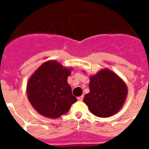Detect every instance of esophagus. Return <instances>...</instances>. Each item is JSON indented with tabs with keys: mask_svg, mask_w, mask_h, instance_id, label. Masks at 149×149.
<instances>
[{
	"mask_svg": "<svg viewBox=\"0 0 149 149\" xmlns=\"http://www.w3.org/2000/svg\"><path fill=\"white\" fill-rule=\"evenodd\" d=\"M83 99H84V95H82L80 96V97H77V100H78L79 101H82Z\"/></svg>",
	"mask_w": 149,
	"mask_h": 149,
	"instance_id": "1",
	"label": "esophagus"
}]
</instances>
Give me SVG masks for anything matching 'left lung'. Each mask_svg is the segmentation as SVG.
Returning <instances> with one entry per match:
<instances>
[{"label":"left lung","instance_id":"8db88e82","mask_svg":"<svg viewBox=\"0 0 149 149\" xmlns=\"http://www.w3.org/2000/svg\"><path fill=\"white\" fill-rule=\"evenodd\" d=\"M90 93L84 102L91 113L99 118H108L120 111L127 95L125 81L109 69L100 70L90 77Z\"/></svg>","mask_w":149,"mask_h":149}]
</instances>
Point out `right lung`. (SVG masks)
<instances>
[{
	"mask_svg": "<svg viewBox=\"0 0 149 149\" xmlns=\"http://www.w3.org/2000/svg\"><path fill=\"white\" fill-rule=\"evenodd\" d=\"M72 70L57 61L49 60L31 75L27 84V96L39 114L58 118L67 113L72 104L77 102L67 82Z\"/></svg>",
	"mask_w": 149,
	"mask_h": 149,
	"instance_id": "obj_1",
	"label": "right lung"
}]
</instances>
